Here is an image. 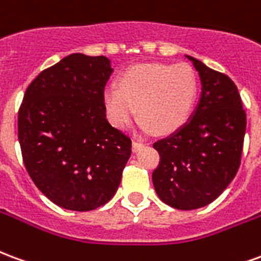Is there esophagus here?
I'll list each match as a JSON object with an SVG mask.
<instances>
[{"label": "esophagus", "instance_id": "1", "mask_svg": "<svg viewBox=\"0 0 261 261\" xmlns=\"http://www.w3.org/2000/svg\"><path fill=\"white\" fill-rule=\"evenodd\" d=\"M144 145H145V144L142 141H134L133 142V151L137 152V151H140L141 148H144Z\"/></svg>", "mask_w": 261, "mask_h": 261}]
</instances>
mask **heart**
<instances>
[{
	"instance_id": "obj_1",
	"label": "heart",
	"mask_w": 261,
	"mask_h": 261,
	"mask_svg": "<svg viewBox=\"0 0 261 261\" xmlns=\"http://www.w3.org/2000/svg\"><path fill=\"white\" fill-rule=\"evenodd\" d=\"M198 95L196 72L187 64L141 63L124 69L117 86L103 92L109 120L128 128L138 117L147 130L172 134L192 116Z\"/></svg>"
}]
</instances>
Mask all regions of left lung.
Wrapping results in <instances>:
<instances>
[{
  "mask_svg": "<svg viewBox=\"0 0 261 261\" xmlns=\"http://www.w3.org/2000/svg\"><path fill=\"white\" fill-rule=\"evenodd\" d=\"M186 57L200 75L201 96L180 130L153 144L161 162L152 183L165 204L187 211L208 205L233 180L241 165L246 113L228 75Z\"/></svg>",
  "mask_w": 261,
  "mask_h": 261,
  "instance_id": "1",
  "label": "left lung"
}]
</instances>
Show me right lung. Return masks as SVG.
Segmentation results:
<instances>
[{
	"label": "right lung",
	"instance_id": "1",
	"mask_svg": "<svg viewBox=\"0 0 261 261\" xmlns=\"http://www.w3.org/2000/svg\"><path fill=\"white\" fill-rule=\"evenodd\" d=\"M113 72L105 56L74 53L28 86L18 113L23 164L54 204L91 211L114 196L131 155V140L112 127L103 105Z\"/></svg>",
	"mask_w": 261,
	"mask_h": 261
}]
</instances>
